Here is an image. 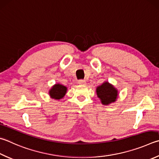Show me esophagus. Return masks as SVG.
I'll return each mask as SVG.
<instances>
[{
	"label": "esophagus",
	"mask_w": 159,
	"mask_h": 159,
	"mask_svg": "<svg viewBox=\"0 0 159 159\" xmlns=\"http://www.w3.org/2000/svg\"><path fill=\"white\" fill-rule=\"evenodd\" d=\"M79 83L80 85H85L86 83V81L85 80H79Z\"/></svg>",
	"instance_id": "obj_1"
}]
</instances>
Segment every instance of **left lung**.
Instances as JSON below:
<instances>
[{"instance_id": "left-lung-1", "label": "left lung", "mask_w": 159, "mask_h": 159, "mask_svg": "<svg viewBox=\"0 0 159 159\" xmlns=\"http://www.w3.org/2000/svg\"><path fill=\"white\" fill-rule=\"evenodd\" d=\"M97 94L104 105L115 102L117 97V90L108 82H105L97 88Z\"/></svg>"}]
</instances>
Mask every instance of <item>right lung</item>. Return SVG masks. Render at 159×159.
Returning <instances> with one entry per match:
<instances>
[{"mask_svg": "<svg viewBox=\"0 0 159 159\" xmlns=\"http://www.w3.org/2000/svg\"><path fill=\"white\" fill-rule=\"evenodd\" d=\"M66 92H67V88L65 86L60 84H56L51 89L49 94L52 99H60L65 96Z\"/></svg>", "mask_w": 159, "mask_h": 159, "instance_id": "1", "label": "right lung"}]
</instances>
